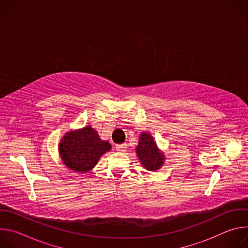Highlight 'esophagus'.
I'll return each instance as SVG.
<instances>
[{
  "label": "esophagus",
  "mask_w": 248,
  "mask_h": 248,
  "mask_svg": "<svg viewBox=\"0 0 248 248\" xmlns=\"http://www.w3.org/2000/svg\"><path fill=\"white\" fill-rule=\"evenodd\" d=\"M126 144H120V145H117L116 146V149H117V151H119V152H125V150H126Z\"/></svg>",
  "instance_id": "obj_1"
}]
</instances>
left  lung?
Here are the masks:
<instances>
[{"instance_id": "left-lung-1", "label": "left lung", "mask_w": 248, "mask_h": 248, "mask_svg": "<svg viewBox=\"0 0 248 248\" xmlns=\"http://www.w3.org/2000/svg\"><path fill=\"white\" fill-rule=\"evenodd\" d=\"M138 159L146 170H157L165 161V156L161 152L149 132H142L139 136L138 145L135 148Z\"/></svg>"}]
</instances>
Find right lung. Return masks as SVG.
Listing matches in <instances>:
<instances>
[{
	"label": "right lung",
	"instance_id": "add662e5",
	"mask_svg": "<svg viewBox=\"0 0 248 248\" xmlns=\"http://www.w3.org/2000/svg\"><path fill=\"white\" fill-rule=\"evenodd\" d=\"M111 149L112 146L108 141L102 140L90 125L66 132L59 144L62 163L78 172L91 170L103 154Z\"/></svg>",
	"mask_w": 248,
	"mask_h": 248
}]
</instances>
